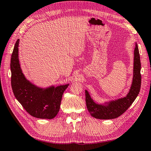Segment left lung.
I'll list each match as a JSON object with an SVG mask.
<instances>
[{"mask_svg":"<svg viewBox=\"0 0 151 151\" xmlns=\"http://www.w3.org/2000/svg\"><path fill=\"white\" fill-rule=\"evenodd\" d=\"M141 62L137 44L136 43L134 51L133 64V77L129 91L125 97L116 100H110L104 104L96 103L87 90L86 102L87 109L93 117L101 120H110L120 116L128 108L138 96L141 87Z\"/></svg>","mask_w":151,"mask_h":151,"instance_id":"8db88e82","label":"left lung"}]
</instances>
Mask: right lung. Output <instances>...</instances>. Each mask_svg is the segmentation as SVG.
Returning <instances> with one entry per match:
<instances>
[{
  "label": "right lung",
  "mask_w": 151,
  "mask_h": 151,
  "mask_svg": "<svg viewBox=\"0 0 151 151\" xmlns=\"http://www.w3.org/2000/svg\"><path fill=\"white\" fill-rule=\"evenodd\" d=\"M19 39L11 58L12 87L14 95L30 115L42 119H52L60 107L63 93L69 84L40 87L28 80L22 73L19 58Z\"/></svg>",
  "instance_id": "obj_1"
}]
</instances>
